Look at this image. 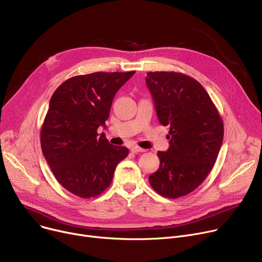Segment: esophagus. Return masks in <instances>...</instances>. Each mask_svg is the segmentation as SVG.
I'll use <instances>...</instances> for the list:
<instances>
[{"instance_id":"obj_1","label":"esophagus","mask_w":262,"mask_h":262,"mask_svg":"<svg viewBox=\"0 0 262 262\" xmlns=\"http://www.w3.org/2000/svg\"><path fill=\"white\" fill-rule=\"evenodd\" d=\"M130 149H132V151H133V152H135V154H137V152H143V151H145V149H144V148L139 147L138 145H135V146H133Z\"/></svg>"}]
</instances>
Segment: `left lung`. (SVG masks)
Segmentation results:
<instances>
[{
  "label": "left lung",
  "instance_id": "obj_1",
  "mask_svg": "<svg viewBox=\"0 0 262 262\" xmlns=\"http://www.w3.org/2000/svg\"><path fill=\"white\" fill-rule=\"evenodd\" d=\"M145 81L159 122L169 126V148L157 154L160 166L148 180L163 197H183L213 169L223 140V121L194 78L175 72H149Z\"/></svg>",
  "mask_w": 262,
  "mask_h": 262
}]
</instances>
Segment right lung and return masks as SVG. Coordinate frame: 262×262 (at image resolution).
<instances>
[{
	"label": "right lung",
	"instance_id": "obj_1",
	"mask_svg": "<svg viewBox=\"0 0 262 262\" xmlns=\"http://www.w3.org/2000/svg\"><path fill=\"white\" fill-rule=\"evenodd\" d=\"M136 72L94 73L67 79L51 96L41 147L58 182L80 198L102 194L128 149L108 143L105 125L115 95Z\"/></svg>",
	"mask_w": 262,
	"mask_h": 262
}]
</instances>
